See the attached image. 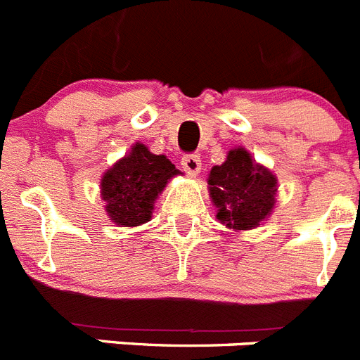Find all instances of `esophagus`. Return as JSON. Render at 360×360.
<instances>
[{
	"instance_id": "1",
	"label": "esophagus",
	"mask_w": 360,
	"mask_h": 360,
	"mask_svg": "<svg viewBox=\"0 0 360 360\" xmlns=\"http://www.w3.org/2000/svg\"><path fill=\"white\" fill-rule=\"evenodd\" d=\"M182 167L187 174L196 176L202 171V160H200L198 155H186L182 158Z\"/></svg>"
}]
</instances>
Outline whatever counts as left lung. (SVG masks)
Here are the masks:
<instances>
[{
  "instance_id": "left-lung-1",
  "label": "left lung",
  "mask_w": 360,
  "mask_h": 360,
  "mask_svg": "<svg viewBox=\"0 0 360 360\" xmlns=\"http://www.w3.org/2000/svg\"><path fill=\"white\" fill-rule=\"evenodd\" d=\"M207 184L216 218L234 232L259 227L274 211L278 178L241 146L212 167Z\"/></svg>"
}]
</instances>
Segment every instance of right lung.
I'll use <instances>...</instances> for the list:
<instances>
[{
    "instance_id": "right-lung-1",
    "label": "right lung",
    "mask_w": 360,
    "mask_h": 360,
    "mask_svg": "<svg viewBox=\"0 0 360 360\" xmlns=\"http://www.w3.org/2000/svg\"><path fill=\"white\" fill-rule=\"evenodd\" d=\"M182 174L165 155H155L135 142L128 155L111 165L101 178V198L110 219L119 227L149 221L158 195L167 182Z\"/></svg>"
}]
</instances>
